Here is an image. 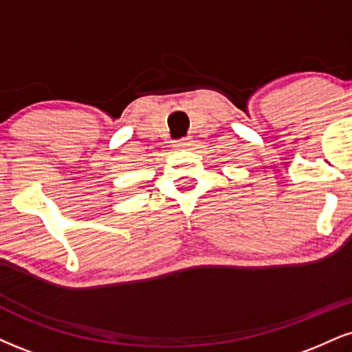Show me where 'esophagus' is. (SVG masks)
Listing matches in <instances>:
<instances>
[{"label": "esophagus", "mask_w": 352, "mask_h": 352, "mask_svg": "<svg viewBox=\"0 0 352 352\" xmlns=\"http://www.w3.org/2000/svg\"><path fill=\"white\" fill-rule=\"evenodd\" d=\"M177 149H187V147H190V139H182V141H177L175 144Z\"/></svg>", "instance_id": "esophagus-1"}]
</instances>
